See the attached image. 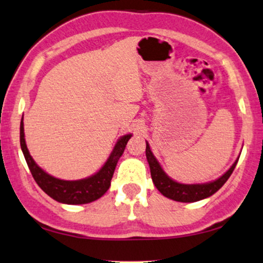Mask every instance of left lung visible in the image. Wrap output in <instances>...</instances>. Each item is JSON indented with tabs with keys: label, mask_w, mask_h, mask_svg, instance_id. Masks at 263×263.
Listing matches in <instances>:
<instances>
[{
	"label": "left lung",
	"mask_w": 263,
	"mask_h": 263,
	"mask_svg": "<svg viewBox=\"0 0 263 263\" xmlns=\"http://www.w3.org/2000/svg\"><path fill=\"white\" fill-rule=\"evenodd\" d=\"M145 154L147 162H149L150 165L151 179H153L155 186H156L157 190L160 191L164 197L180 202H194L211 197V195L216 193V192L227 182L238 162V160H236L235 163L232 164V167L229 169L223 176H220L219 179L213 181V182L201 184H183L172 180L167 174L163 172V169L161 168L160 163H158L153 153H151L150 146L147 143Z\"/></svg>",
	"instance_id": "obj_1"
}]
</instances>
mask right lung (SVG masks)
<instances>
[{"label": "right lung", "mask_w": 263, "mask_h": 263, "mask_svg": "<svg viewBox=\"0 0 263 263\" xmlns=\"http://www.w3.org/2000/svg\"><path fill=\"white\" fill-rule=\"evenodd\" d=\"M131 138V135H126L118 140L110 156L105 165L99 170L95 175L88 177V179L77 180V181H65L59 180L56 177L49 175L39 168L31 155L28 153L27 146L25 142L24 133V121L21 119L20 124V145L24 153L25 160L31 170L33 179L38 183V186L45 192L47 195L63 204L69 205H81L88 204L101 198L103 194L108 191L110 186V180H112L114 170H116L117 163L119 161L121 155H123L125 146Z\"/></svg>", "instance_id": "obj_1"}]
</instances>
